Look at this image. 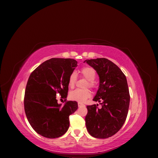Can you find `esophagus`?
Segmentation results:
<instances>
[{
	"label": "esophagus",
	"mask_w": 158,
	"mask_h": 158,
	"mask_svg": "<svg viewBox=\"0 0 158 158\" xmlns=\"http://www.w3.org/2000/svg\"><path fill=\"white\" fill-rule=\"evenodd\" d=\"M78 107H83V106H85L84 104L81 103H78Z\"/></svg>",
	"instance_id": "esophagus-1"
}]
</instances>
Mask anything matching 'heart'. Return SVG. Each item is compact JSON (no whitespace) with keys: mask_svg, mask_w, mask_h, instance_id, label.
<instances>
[{"mask_svg":"<svg viewBox=\"0 0 158 158\" xmlns=\"http://www.w3.org/2000/svg\"><path fill=\"white\" fill-rule=\"evenodd\" d=\"M81 74H82L83 77L88 80L86 86H88L91 88H94L95 82L94 80L96 76V73L94 69L91 67H84L81 70ZM76 80H77V75L75 72L72 73L69 78V86L70 88H74L75 85ZM91 96V92L88 89H76L73 91H71L69 93V98L76 101L78 103H83L85 100L88 99Z\"/></svg>","mask_w":158,"mask_h":158,"instance_id":"1","label":"heart"}]
</instances>
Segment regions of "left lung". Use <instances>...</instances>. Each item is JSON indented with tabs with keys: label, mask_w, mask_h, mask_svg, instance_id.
<instances>
[{
	"label": "left lung",
	"mask_w": 158,
	"mask_h": 158,
	"mask_svg": "<svg viewBox=\"0 0 158 158\" xmlns=\"http://www.w3.org/2000/svg\"><path fill=\"white\" fill-rule=\"evenodd\" d=\"M99 78L98 92L93 100L98 105L88 106L85 126L91 136L107 138L116 134L127 117L130 95L125 75L113 62L105 58L85 60Z\"/></svg>",
	"instance_id": "8db88e82"
}]
</instances>
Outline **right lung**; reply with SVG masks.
<instances>
[{
	"mask_svg": "<svg viewBox=\"0 0 158 158\" xmlns=\"http://www.w3.org/2000/svg\"><path fill=\"white\" fill-rule=\"evenodd\" d=\"M77 63L72 59L52 58L30 74L25 91L24 110L30 125L41 136L56 138L68 131L69 116L77 110L78 103L69 101L62 106L56 95L67 97L69 78Z\"/></svg>",
	"mask_w": 158,
	"mask_h": 158,
	"instance_id": "obj_1",
	"label": "right lung"
}]
</instances>
